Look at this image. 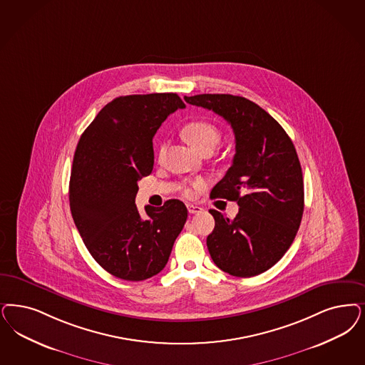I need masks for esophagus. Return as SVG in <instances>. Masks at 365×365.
<instances>
[{"label":"esophagus","mask_w":365,"mask_h":365,"mask_svg":"<svg viewBox=\"0 0 365 365\" xmlns=\"http://www.w3.org/2000/svg\"><path fill=\"white\" fill-rule=\"evenodd\" d=\"M187 210H189L190 214H195V213H201L202 209L201 206H198V205H191V203H189L187 205Z\"/></svg>","instance_id":"34e87169"}]
</instances>
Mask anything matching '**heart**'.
I'll use <instances>...</instances> for the list:
<instances>
[{
  "label": "heart",
  "instance_id": "b5f03b06",
  "mask_svg": "<svg viewBox=\"0 0 365 365\" xmlns=\"http://www.w3.org/2000/svg\"><path fill=\"white\" fill-rule=\"evenodd\" d=\"M183 136L189 141L197 151H213L221 141V132L217 126L206 123V121H191L183 128ZM165 150V143H162L159 147V155ZM203 186V182H192L182 189V194L187 198H191L197 194V191Z\"/></svg>",
  "mask_w": 365,
  "mask_h": 365
}]
</instances>
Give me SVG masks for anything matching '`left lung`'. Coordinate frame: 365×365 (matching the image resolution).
<instances>
[{"label": "left lung", "mask_w": 365, "mask_h": 365, "mask_svg": "<svg viewBox=\"0 0 365 365\" xmlns=\"http://www.w3.org/2000/svg\"><path fill=\"white\" fill-rule=\"evenodd\" d=\"M225 118L236 153L210 197L236 201L230 220L212 209L207 250L214 264L233 277L263 274L283 257L297 236L304 207L303 176L295 147L274 117L255 102L232 94L185 97Z\"/></svg>", "instance_id": "8db88e82"}]
</instances>
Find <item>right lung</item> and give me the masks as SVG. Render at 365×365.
<instances>
[{
	"label": "right lung",
	"mask_w": 365,
	"mask_h": 365,
	"mask_svg": "<svg viewBox=\"0 0 365 365\" xmlns=\"http://www.w3.org/2000/svg\"><path fill=\"white\" fill-rule=\"evenodd\" d=\"M186 105L175 93L114 98L78 141L70 209L90 255L113 277L140 282L163 269L187 220L179 200L162 207L135 205L138 182L153 168L152 138L164 120Z\"/></svg>",
	"instance_id": "right-lung-1"
}]
</instances>
